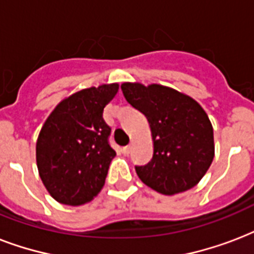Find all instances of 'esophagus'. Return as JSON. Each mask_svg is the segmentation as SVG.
Wrapping results in <instances>:
<instances>
[{
    "mask_svg": "<svg viewBox=\"0 0 254 254\" xmlns=\"http://www.w3.org/2000/svg\"><path fill=\"white\" fill-rule=\"evenodd\" d=\"M130 151H131V146H125L123 147V153L125 155H129L130 154Z\"/></svg>",
    "mask_w": 254,
    "mask_h": 254,
    "instance_id": "1",
    "label": "esophagus"
}]
</instances>
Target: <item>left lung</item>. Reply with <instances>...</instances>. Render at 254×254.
Wrapping results in <instances>:
<instances>
[{"mask_svg":"<svg viewBox=\"0 0 254 254\" xmlns=\"http://www.w3.org/2000/svg\"><path fill=\"white\" fill-rule=\"evenodd\" d=\"M121 89L150 125L154 151L150 162L135 167L139 179L163 195L196 186L215 157L212 124L200 104L161 84L123 83Z\"/></svg>","mask_w":254,"mask_h":254,"instance_id":"8db88e82","label":"left lung"}]
</instances>
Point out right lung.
Returning a JSON list of instances; mask_svg holds the SVG:
<instances>
[{"label": "right lung", "mask_w": 254, "mask_h": 254, "mask_svg": "<svg viewBox=\"0 0 254 254\" xmlns=\"http://www.w3.org/2000/svg\"><path fill=\"white\" fill-rule=\"evenodd\" d=\"M117 92V83L75 92L58 104L39 131V177L62 204H84L103 189L116 155L108 142L111 127L103 112Z\"/></svg>", "instance_id": "1"}]
</instances>
